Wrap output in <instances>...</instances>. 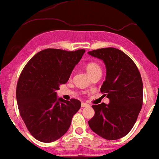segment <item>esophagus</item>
<instances>
[{
    "mask_svg": "<svg viewBox=\"0 0 159 159\" xmlns=\"http://www.w3.org/2000/svg\"><path fill=\"white\" fill-rule=\"evenodd\" d=\"M88 104H87V103H84V102H82L81 103V107H87V106H88Z\"/></svg>",
    "mask_w": 159,
    "mask_h": 159,
    "instance_id": "esophagus-1",
    "label": "esophagus"
}]
</instances>
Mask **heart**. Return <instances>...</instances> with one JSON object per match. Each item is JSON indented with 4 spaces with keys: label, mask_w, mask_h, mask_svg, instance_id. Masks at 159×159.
I'll return each mask as SVG.
<instances>
[{
    "label": "heart",
    "mask_w": 159,
    "mask_h": 159,
    "mask_svg": "<svg viewBox=\"0 0 159 159\" xmlns=\"http://www.w3.org/2000/svg\"><path fill=\"white\" fill-rule=\"evenodd\" d=\"M86 70H87V73L92 77L95 74L98 73V72H102V69L100 66L96 62H89L85 66Z\"/></svg>",
    "instance_id": "obj_1"
}]
</instances>
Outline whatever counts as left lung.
I'll use <instances>...</instances> for the list:
<instances>
[{"mask_svg": "<svg viewBox=\"0 0 159 159\" xmlns=\"http://www.w3.org/2000/svg\"><path fill=\"white\" fill-rule=\"evenodd\" d=\"M102 60L106 78L102 93L108 105H93L95 115L88 121L90 129L107 140H117L132 130L143 105V81L134 61L115 48H98L88 52Z\"/></svg>", "mask_w": 159, "mask_h": 159, "instance_id": "obj_1", "label": "left lung"}]
</instances>
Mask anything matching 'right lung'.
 Instances as JSON below:
<instances>
[{
  "mask_svg": "<svg viewBox=\"0 0 159 159\" xmlns=\"http://www.w3.org/2000/svg\"><path fill=\"white\" fill-rule=\"evenodd\" d=\"M84 49L47 48L30 60L18 80L16 98L19 114L36 140L50 143L61 138L81 107L79 100L57 98L56 90L68 81Z\"/></svg>",
  "mask_w": 159,
  "mask_h": 159,
  "instance_id": "right-lung-1",
  "label": "right lung"
}]
</instances>
